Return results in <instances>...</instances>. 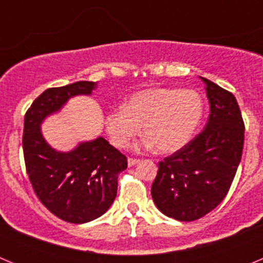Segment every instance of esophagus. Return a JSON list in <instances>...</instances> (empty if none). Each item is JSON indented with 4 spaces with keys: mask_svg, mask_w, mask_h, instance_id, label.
<instances>
[{
    "mask_svg": "<svg viewBox=\"0 0 263 263\" xmlns=\"http://www.w3.org/2000/svg\"><path fill=\"white\" fill-rule=\"evenodd\" d=\"M137 163H139V159H136V158H129V159H127V166L129 167L136 166Z\"/></svg>",
    "mask_w": 263,
    "mask_h": 263,
    "instance_id": "obj_1",
    "label": "esophagus"
}]
</instances>
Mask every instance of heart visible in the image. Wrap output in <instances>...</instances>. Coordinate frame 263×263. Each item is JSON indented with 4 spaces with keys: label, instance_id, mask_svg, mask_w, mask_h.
Wrapping results in <instances>:
<instances>
[{
    "label": "heart",
    "instance_id": "obj_1",
    "mask_svg": "<svg viewBox=\"0 0 263 263\" xmlns=\"http://www.w3.org/2000/svg\"><path fill=\"white\" fill-rule=\"evenodd\" d=\"M204 100L194 89L148 88L137 92L122 108L105 116V129L116 147L129 145L143 126L146 147L175 153L190 143L201 124Z\"/></svg>",
    "mask_w": 263,
    "mask_h": 263
}]
</instances>
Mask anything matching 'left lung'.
Wrapping results in <instances>:
<instances>
[{
  "mask_svg": "<svg viewBox=\"0 0 263 263\" xmlns=\"http://www.w3.org/2000/svg\"><path fill=\"white\" fill-rule=\"evenodd\" d=\"M201 80L211 108L205 129L159 162L152 185L158 210L179 221L203 217L224 200L242 155L245 125L236 97Z\"/></svg>",
  "mask_w": 263,
  "mask_h": 263,
  "instance_id": "obj_1",
  "label": "left lung"
}]
</instances>
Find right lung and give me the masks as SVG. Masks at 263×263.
Segmentation results:
<instances>
[{"label":"right lung","instance_id":"add662e5","mask_svg":"<svg viewBox=\"0 0 263 263\" xmlns=\"http://www.w3.org/2000/svg\"><path fill=\"white\" fill-rule=\"evenodd\" d=\"M95 81H76L48 88L25 115L23 157L34 191L51 213L72 224H84L109 210L117 195L118 174L127 159L103 137L79 143L68 153L51 147L41 132L46 117L57 113L71 97L90 95Z\"/></svg>","mask_w":263,"mask_h":263}]
</instances>
